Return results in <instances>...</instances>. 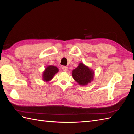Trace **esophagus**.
I'll return each instance as SVG.
<instances>
[{"label": "esophagus", "mask_w": 134, "mask_h": 134, "mask_svg": "<svg viewBox=\"0 0 134 134\" xmlns=\"http://www.w3.org/2000/svg\"><path fill=\"white\" fill-rule=\"evenodd\" d=\"M62 69H63V71H67L68 70V67H66V66H63L62 67Z\"/></svg>", "instance_id": "obj_1"}]
</instances>
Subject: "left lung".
Returning <instances> with one entry per match:
<instances>
[{
	"label": "left lung",
	"instance_id": "1",
	"mask_svg": "<svg viewBox=\"0 0 134 134\" xmlns=\"http://www.w3.org/2000/svg\"><path fill=\"white\" fill-rule=\"evenodd\" d=\"M72 78L81 86H86L92 82L94 76V71L92 69L80 63L78 66L72 71Z\"/></svg>",
	"mask_w": 134,
	"mask_h": 134
}]
</instances>
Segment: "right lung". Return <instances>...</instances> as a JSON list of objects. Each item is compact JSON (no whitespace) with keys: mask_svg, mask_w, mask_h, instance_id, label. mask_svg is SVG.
<instances>
[{"mask_svg":"<svg viewBox=\"0 0 134 134\" xmlns=\"http://www.w3.org/2000/svg\"><path fill=\"white\" fill-rule=\"evenodd\" d=\"M59 72V69L53 65H48L42 73V79L45 82H50L54 75Z\"/></svg>","mask_w":134,"mask_h":134,"instance_id":"obj_1","label":"right lung"}]
</instances>
